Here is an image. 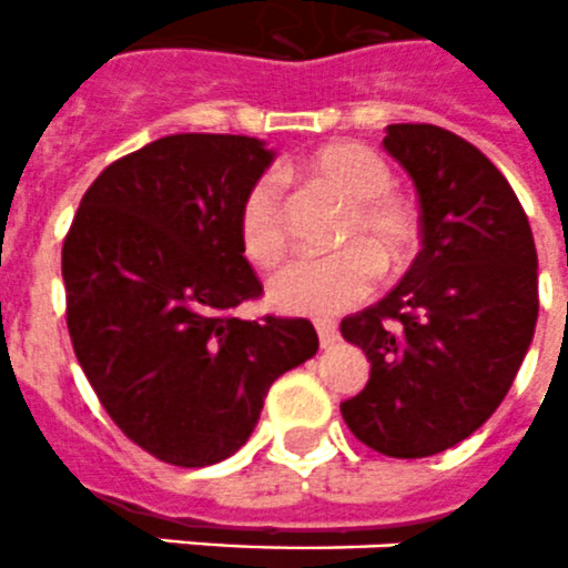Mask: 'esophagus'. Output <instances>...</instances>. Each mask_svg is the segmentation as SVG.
Instances as JSON below:
<instances>
[{"instance_id": "34e87169", "label": "esophagus", "mask_w": 568, "mask_h": 568, "mask_svg": "<svg viewBox=\"0 0 568 568\" xmlns=\"http://www.w3.org/2000/svg\"><path fill=\"white\" fill-rule=\"evenodd\" d=\"M314 328H317V337H321V346L328 349V346H335L337 343V323L328 321V317H321V321H314Z\"/></svg>"}]
</instances>
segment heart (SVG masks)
<instances>
[{
    "instance_id": "1",
    "label": "heart",
    "mask_w": 568,
    "mask_h": 568,
    "mask_svg": "<svg viewBox=\"0 0 568 568\" xmlns=\"http://www.w3.org/2000/svg\"><path fill=\"white\" fill-rule=\"evenodd\" d=\"M300 170L349 202L326 256L288 262L268 283L271 306L285 314H337L375 292L378 271L402 274L418 247V213L393 193V170L373 146L337 141L300 161ZM240 242L254 265L271 268L288 245L283 175H256L240 202Z\"/></svg>"
}]
</instances>
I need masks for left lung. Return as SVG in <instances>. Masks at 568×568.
I'll return each instance as SVG.
<instances>
[{"mask_svg":"<svg viewBox=\"0 0 568 568\" xmlns=\"http://www.w3.org/2000/svg\"><path fill=\"white\" fill-rule=\"evenodd\" d=\"M384 150L422 207V251L341 335L369 357L341 404L366 447L422 459L479 430L511 389L537 326V251L511 184L483 152L433 123H393Z\"/></svg>","mask_w":568,"mask_h":568,"instance_id":"left-lung-1","label":"left lung"}]
</instances>
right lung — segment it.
Here are the masks:
<instances>
[{
    "instance_id": "obj_1",
    "label": "right lung",
    "mask_w": 568,
    "mask_h": 568,
    "mask_svg": "<svg viewBox=\"0 0 568 568\" xmlns=\"http://www.w3.org/2000/svg\"><path fill=\"white\" fill-rule=\"evenodd\" d=\"M271 161L260 138H159L94 179L63 242L85 378L138 447L179 468L236 454L271 384L321 346L303 317L233 314L262 294L236 219Z\"/></svg>"
}]
</instances>
